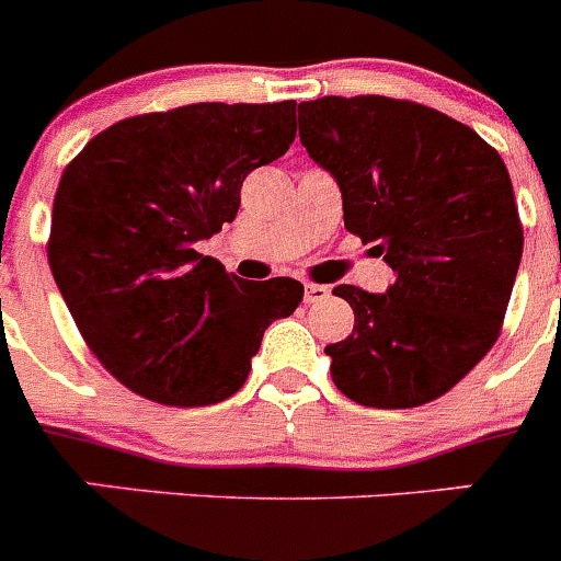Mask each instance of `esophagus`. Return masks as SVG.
I'll return each mask as SVG.
<instances>
[{
  "instance_id": "esophagus-1",
  "label": "esophagus",
  "mask_w": 561,
  "mask_h": 561,
  "mask_svg": "<svg viewBox=\"0 0 561 561\" xmlns=\"http://www.w3.org/2000/svg\"><path fill=\"white\" fill-rule=\"evenodd\" d=\"M329 297V286L320 284H306V304H320Z\"/></svg>"
}]
</instances>
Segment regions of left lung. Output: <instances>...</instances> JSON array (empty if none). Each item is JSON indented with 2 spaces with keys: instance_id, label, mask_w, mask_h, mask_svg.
Segmentation results:
<instances>
[{
  "instance_id": "left-lung-1",
  "label": "left lung",
  "mask_w": 561,
  "mask_h": 561,
  "mask_svg": "<svg viewBox=\"0 0 561 561\" xmlns=\"http://www.w3.org/2000/svg\"><path fill=\"white\" fill-rule=\"evenodd\" d=\"M300 142L342 191L345 230L385 255V295L342 284L354 334L325 345L356 404L421 408L497 342L523 257L512 176L489 142L444 112L385 95L297 106Z\"/></svg>"
}]
</instances>
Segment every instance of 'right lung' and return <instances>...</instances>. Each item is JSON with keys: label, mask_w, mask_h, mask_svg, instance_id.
I'll return each instance as SVG.
<instances>
[{"label": "right lung", "mask_w": 561, "mask_h": 561, "mask_svg": "<svg viewBox=\"0 0 561 561\" xmlns=\"http://www.w3.org/2000/svg\"><path fill=\"white\" fill-rule=\"evenodd\" d=\"M295 101L191 103L114 123L58 182L47 257L89 351L142 399L205 408L247 381L304 284L241 280L196 241L236 219L247 173L295 142Z\"/></svg>", "instance_id": "obj_1"}]
</instances>
